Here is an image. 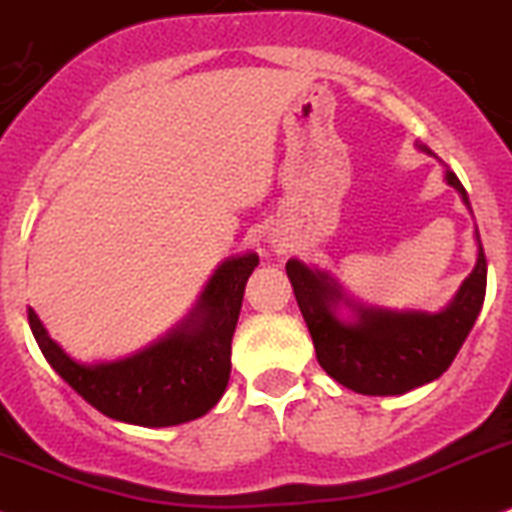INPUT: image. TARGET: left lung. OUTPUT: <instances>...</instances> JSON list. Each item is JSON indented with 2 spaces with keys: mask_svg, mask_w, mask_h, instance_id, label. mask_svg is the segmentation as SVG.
<instances>
[{
  "mask_svg": "<svg viewBox=\"0 0 512 512\" xmlns=\"http://www.w3.org/2000/svg\"><path fill=\"white\" fill-rule=\"evenodd\" d=\"M432 155L430 147L417 144ZM445 183L469 207V194L453 170ZM471 209V207H469ZM476 264L445 308L396 310L352 298L329 272L300 259L287 261V277L295 290L318 365L344 388L365 396H401L435 381L451 368L466 342L487 292V259L476 230Z\"/></svg>",
  "mask_w": 512,
  "mask_h": 512,
  "instance_id": "left-lung-1",
  "label": "left lung"
}]
</instances>
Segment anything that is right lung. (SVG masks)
I'll list each match as a JSON object with an SVG mask.
<instances>
[{
	"instance_id": "add662e5",
	"label": "right lung",
	"mask_w": 512,
	"mask_h": 512,
	"mask_svg": "<svg viewBox=\"0 0 512 512\" xmlns=\"http://www.w3.org/2000/svg\"><path fill=\"white\" fill-rule=\"evenodd\" d=\"M259 266L253 251L222 261L189 316L121 360L80 362L48 336L33 308L30 331L48 365L100 414L139 427H173L212 409L230 381V344L243 290Z\"/></svg>"
}]
</instances>
